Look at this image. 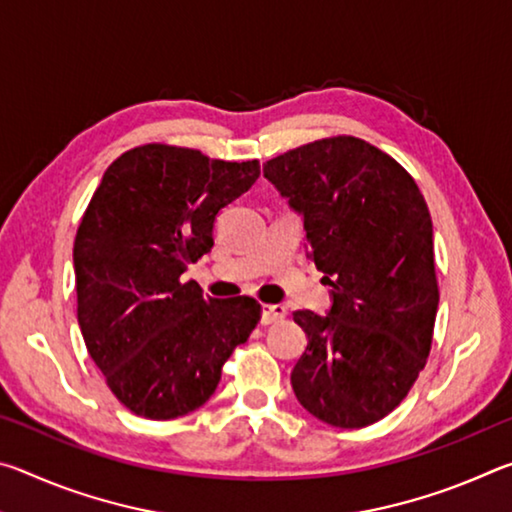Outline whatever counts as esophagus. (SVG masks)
<instances>
[{"label": "esophagus", "instance_id": "obj_1", "mask_svg": "<svg viewBox=\"0 0 512 512\" xmlns=\"http://www.w3.org/2000/svg\"><path fill=\"white\" fill-rule=\"evenodd\" d=\"M287 316V309L282 305H264L262 307V325H273Z\"/></svg>", "mask_w": 512, "mask_h": 512}]
</instances>
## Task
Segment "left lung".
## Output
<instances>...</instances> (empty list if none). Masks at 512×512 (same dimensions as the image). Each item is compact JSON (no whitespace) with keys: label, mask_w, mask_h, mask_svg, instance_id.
<instances>
[{"label":"left lung","mask_w":512,"mask_h":512,"mask_svg":"<svg viewBox=\"0 0 512 512\" xmlns=\"http://www.w3.org/2000/svg\"><path fill=\"white\" fill-rule=\"evenodd\" d=\"M264 176L302 214L309 259L332 287L327 316L293 314L309 339L293 393L332 427H368L404 400L431 350L429 207L400 162L350 135L277 155Z\"/></svg>","instance_id":"left-lung-1"}]
</instances>
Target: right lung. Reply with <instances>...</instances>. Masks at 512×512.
Wrapping results in <instances>:
<instances>
[{
    "label": "right lung",
    "mask_w": 512,
    "mask_h": 512,
    "mask_svg": "<svg viewBox=\"0 0 512 512\" xmlns=\"http://www.w3.org/2000/svg\"><path fill=\"white\" fill-rule=\"evenodd\" d=\"M259 178V162L144 144L103 173L74 239L83 341L117 400L173 420L210 400L223 363L259 323L255 298H205L180 282L214 246L221 207Z\"/></svg>",
    "instance_id": "right-lung-1"
}]
</instances>
